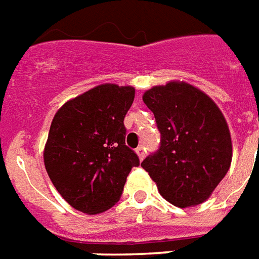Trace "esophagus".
Returning <instances> with one entry per match:
<instances>
[{
  "mask_svg": "<svg viewBox=\"0 0 259 259\" xmlns=\"http://www.w3.org/2000/svg\"><path fill=\"white\" fill-rule=\"evenodd\" d=\"M136 153L138 154V157H140L141 161H142V159L145 158V154H146V149H145L144 146H138V148L136 149Z\"/></svg>",
  "mask_w": 259,
  "mask_h": 259,
  "instance_id": "obj_1",
  "label": "esophagus"
}]
</instances>
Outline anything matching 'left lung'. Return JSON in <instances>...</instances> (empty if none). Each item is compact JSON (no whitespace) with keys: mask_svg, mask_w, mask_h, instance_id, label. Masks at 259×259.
Instances as JSON below:
<instances>
[{"mask_svg":"<svg viewBox=\"0 0 259 259\" xmlns=\"http://www.w3.org/2000/svg\"><path fill=\"white\" fill-rule=\"evenodd\" d=\"M142 100L154 114L161 141L141 166L174 206L205 202L232 163L225 117L209 96L185 82L154 86Z\"/></svg>","mask_w":259,"mask_h":259,"instance_id":"obj_1","label":"left lung"}]
</instances>
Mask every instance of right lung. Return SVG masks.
<instances>
[{
	"label": "right lung",
	"mask_w": 259,
	"mask_h": 259,
	"mask_svg": "<svg viewBox=\"0 0 259 259\" xmlns=\"http://www.w3.org/2000/svg\"><path fill=\"white\" fill-rule=\"evenodd\" d=\"M134 88L105 83L68 101L57 111L44 151L54 188L86 214L110 209L122 195L130 170L140 165L125 144L123 119Z\"/></svg>",
	"instance_id": "1"
}]
</instances>
